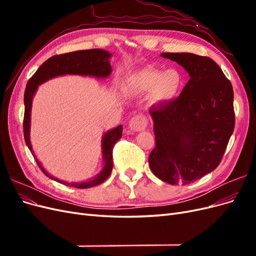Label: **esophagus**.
<instances>
[{
	"instance_id": "34e87169",
	"label": "esophagus",
	"mask_w": 256,
	"mask_h": 256,
	"mask_svg": "<svg viewBox=\"0 0 256 256\" xmlns=\"http://www.w3.org/2000/svg\"><path fill=\"white\" fill-rule=\"evenodd\" d=\"M148 120H147L144 114H138L134 115L129 122V128L134 131H141L147 127Z\"/></svg>"
}]
</instances>
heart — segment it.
<instances>
[{"mask_svg": "<svg viewBox=\"0 0 256 256\" xmlns=\"http://www.w3.org/2000/svg\"><path fill=\"white\" fill-rule=\"evenodd\" d=\"M128 85L136 90H152V99L154 102H170L180 92L184 86V76L174 68L160 70L146 67L131 76Z\"/></svg>", "mask_w": 256, "mask_h": 256, "instance_id": "b5f03b06", "label": "heart"}]
</instances>
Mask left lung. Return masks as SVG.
I'll use <instances>...</instances> for the list:
<instances>
[{
    "mask_svg": "<svg viewBox=\"0 0 256 256\" xmlns=\"http://www.w3.org/2000/svg\"><path fill=\"white\" fill-rule=\"evenodd\" d=\"M190 79L180 97L152 106L156 146L152 172L170 184H189L220 164L235 127L234 92L214 60L192 53H162Z\"/></svg>",
    "mask_w": 256,
    "mask_h": 256,
    "instance_id": "1",
    "label": "left lung"
}]
</instances>
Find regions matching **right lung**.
Returning <instances> with one entry per match:
<instances>
[{
  "label": "right lung",
  "mask_w": 256,
  "mask_h": 256,
  "mask_svg": "<svg viewBox=\"0 0 256 256\" xmlns=\"http://www.w3.org/2000/svg\"><path fill=\"white\" fill-rule=\"evenodd\" d=\"M111 54L104 50L100 49H90L74 51L64 54L54 56L42 63V65L37 69V72L30 76L28 80L26 92H24V118H23V134H24V140L32 152L36 164L42 170V172L48 176L51 180H56L65 186H70L78 189H88L90 187H95L102 184L108 177L110 176L113 168V147L115 143L122 138V126L120 125L104 136L102 140V152L104 159V168L97 177L90 182H85L81 184H70L66 182H62L58 178L51 176L47 171L42 166L40 162L35 157L32 150V145L30 142V109H32V99L34 92H36L38 85L46 82L47 80L54 78L56 76L72 74H82V76H108L111 74V65L109 63V58Z\"/></svg>",
  "instance_id": "obj_1"
}]
</instances>
